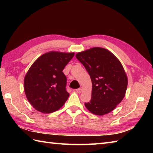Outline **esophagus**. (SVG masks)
I'll return each instance as SVG.
<instances>
[{
    "mask_svg": "<svg viewBox=\"0 0 153 153\" xmlns=\"http://www.w3.org/2000/svg\"><path fill=\"white\" fill-rule=\"evenodd\" d=\"M76 91L77 93H82V88H79V89H76Z\"/></svg>",
    "mask_w": 153,
    "mask_h": 153,
    "instance_id": "esophagus-1",
    "label": "esophagus"
}]
</instances>
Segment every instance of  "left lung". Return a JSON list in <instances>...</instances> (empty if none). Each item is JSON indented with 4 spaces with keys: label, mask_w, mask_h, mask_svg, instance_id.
Segmentation results:
<instances>
[{
    "label": "left lung",
    "mask_w": 153,
    "mask_h": 153,
    "mask_svg": "<svg viewBox=\"0 0 153 153\" xmlns=\"http://www.w3.org/2000/svg\"><path fill=\"white\" fill-rule=\"evenodd\" d=\"M90 76L91 99L85 103L93 114H106L116 108L125 97L128 77L122 64L106 48L93 47L76 54Z\"/></svg>",
    "instance_id": "left-lung-1"
}]
</instances>
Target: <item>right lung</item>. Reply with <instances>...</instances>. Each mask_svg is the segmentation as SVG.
Returning a JSON list of instances; mask_svg holds the SVG:
<instances>
[{
    "mask_svg": "<svg viewBox=\"0 0 153 153\" xmlns=\"http://www.w3.org/2000/svg\"><path fill=\"white\" fill-rule=\"evenodd\" d=\"M74 53L51 51L39 57L24 77L28 101L39 112L49 114L59 110L69 97L63 70Z\"/></svg>",
    "mask_w": 153,
    "mask_h": 153,
    "instance_id": "obj_1",
    "label": "right lung"
}]
</instances>
